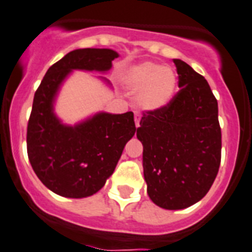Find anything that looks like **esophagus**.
<instances>
[{
    "label": "esophagus",
    "instance_id": "1",
    "mask_svg": "<svg viewBox=\"0 0 252 252\" xmlns=\"http://www.w3.org/2000/svg\"><path fill=\"white\" fill-rule=\"evenodd\" d=\"M135 126L136 127L140 126V116H139V112H135Z\"/></svg>",
    "mask_w": 252,
    "mask_h": 252
}]
</instances>
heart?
Listing matches in <instances>:
<instances>
[{"mask_svg":"<svg viewBox=\"0 0 252 252\" xmlns=\"http://www.w3.org/2000/svg\"><path fill=\"white\" fill-rule=\"evenodd\" d=\"M127 81L135 91L141 108L157 111L170 103L176 87V76L171 69L155 63H141L131 68Z\"/></svg>","mask_w":252,"mask_h":252,"instance_id":"heart-1","label":"heart"}]
</instances>
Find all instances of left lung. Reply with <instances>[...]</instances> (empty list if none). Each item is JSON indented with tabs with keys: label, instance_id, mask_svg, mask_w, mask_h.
Segmentation results:
<instances>
[{
	"label": "left lung",
	"instance_id": "8db88e82",
	"mask_svg": "<svg viewBox=\"0 0 252 252\" xmlns=\"http://www.w3.org/2000/svg\"><path fill=\"white\" fill-rule=\"evenodd\" d=\"M180 90L157 111H145L136 136L149 198L166 210L194 205L207 194L221 159L218 100L205 77L174 59Z\"/></svg>",
	"mask_w": 252,
	"mask_h": 252
}]
</instances>
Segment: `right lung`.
<instances>
[{"instance_id":"right-lung-1","label":"right lung","mask_w":252,"mask_h":252,"mask_svg":"<svg viewBox=\"0 0 252 252\" xmlns=\"http://www.w3.org/2000/svg\"><path fill=\"white\" fill-rule=\"evenodd\" d=\"M118 54L78 49L50 66L34 93L27 127V152L33 171L50 190L68 197L93 196L113 174L125 145L134 136V113H97L76 126L60 124L53 103L70 70L111 69Z\"/></svg>"}]
</instances>
